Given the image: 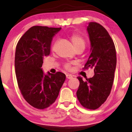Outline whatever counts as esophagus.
I'll list each match as a JSON object with an SVG mask.
<instances>
[{
  "label": "esophagus",
  "instance_id": "obj_1",
  "mask_svg": "<svg viewBox=\"0 0 132 132\" xmlns=\"http://www.w3.org/2000/svg\"><path fill=\"white\" fill-rule=\"evenodd\" d=\"M66 78H67L68 79H70L72 78V76L71 75H69V74H68V75H66Z\"/></svg>",
  "mask_w": 132,
  "mask_h": 132
}]
</instances>
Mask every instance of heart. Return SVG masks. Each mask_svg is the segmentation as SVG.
I'll use <instances>...</instances> for the list:
<instances>
[{
  "label": "heart",
  "mask_w": 132,
  "mask_h": 132,
  "mask_svg": "<svg viewBox=\"0 0 132 132\" xmlns=\"http://www.w3.org/2000/svg\"><path fill=\"white\" fill-rule=\"evenodd\" d=\"M70 40L73 46L76 50L79 49V48H84V49L85 48L86 41L84 38L80 35L76 34V33H72L70 36ZM63 66L65 69H68V70H69L71 68V64L69 63H66Z\"/></svg>",
  "instance_id": "b5f03b06"
}]
</instances>
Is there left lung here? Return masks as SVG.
<instances>
[{
	"instance_id": "8db88e82",
	"label": "left lung",
	"mask_w": 132,
	"mask_h": 132,
	"mask_svg": "<svg viewBox=\"0 0 132 132\" xmlns=\"http://www.w3.org/2000/svg\"><path fill=\"white\" fill-rule=\"evenodd\" d=\"M91 44V53L83 69L93 68L94 76L80 82L76 92L80 104L84 108L95 110L110 95L116 68V50L112 39L102 25L90 22L87 27Z\"/></svg>"
}]
</instances>
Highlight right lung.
I'll return each mask as SVG.
<instances>
[{"mask_svg": "<svg viewBox=\"0 0 132 132\" xmlns=\"http://www.w3.org/2000/svg\"><path fill=\"white\" fill-rule=\"evenodd\" d=\"M61 28L33 26L21 37L16 46L15 69L23 97L37 109L48 108L55 102L66 79L61 72L42 71L43 57L50 53L52 38Z\"/></svg>", "mask_w": 132, "mask_h": 132, "instance_id": "obj_1", "label": "right lung"}]
</instances>
